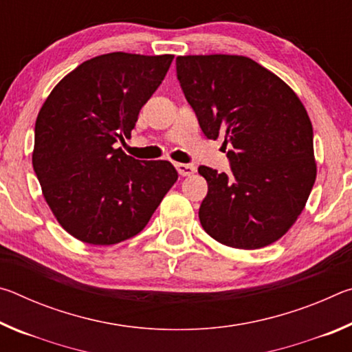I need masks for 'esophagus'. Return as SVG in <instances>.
Segmentation results:
<instances>
[{
    "label": "esophagus",
    "mask_w": 352,
    "mask_h": 352,
    "mask_svg": "<svg viewBox=\"0 0 352 352\" xmlns=\"http://www.w3.org/2000/svg\"><path fill=\"white\" fill-rule=\"evenodd\" d=\"M175 169L178 170V174H180L182 177H189V175H192L194 172H195V166H192V164L177 163V164H175Z\"/></svg>",
    "instance_id": "1"
}]
</instances>
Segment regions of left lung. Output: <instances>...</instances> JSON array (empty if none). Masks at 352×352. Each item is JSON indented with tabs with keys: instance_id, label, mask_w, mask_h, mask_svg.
<instances>
[{
	"instance_id": "obj_1",
	"label": "left lung",
	"mask_w": 352,
	"mask_h": 352,
	"mask_svg": "<svg viewBox=\"0 0 352 352\" xmlns=\"http://www.w3.org/2000/svg\"><path fill=\"white\" fill-rule=\"evenodd\" d=\"M177 79L206 138L225 136L231 172L200 166L204 230L223 245L254 250L287 233L317 177L311 119L294 90L242 56L177 57Z\"/></svg>"
}]
</instances>
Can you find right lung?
I'll use <instances>...</instances> for the list:
<instances>
[{
	"label": "right lung",
	"mask_w": 352,
	"mask_h": 352,
	"mask_svg": "<svg viewBox=\"0 0 352 352\" xmlns=\"http://www.w3.org/2000/svg\"><path fill=\"white\" fill-rule=\"evenodd\" d=\"M174 56L111 52L57 83L35 121L32 166L46 204L71 236L113 245L144 230L178 174L164 160L116 148L163 82Z\"/></svg>",
	"instance_id": "right-lung-1"
}]
</instances>
